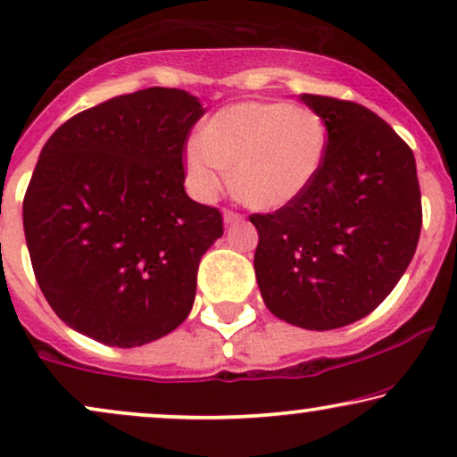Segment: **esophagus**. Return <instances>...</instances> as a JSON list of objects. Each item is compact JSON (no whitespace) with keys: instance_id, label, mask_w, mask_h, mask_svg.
<instances>
[{"instance_id":"obj_1","label":"esophagus","mask_w":457,"mask_h":457,"mask_svg":"<svg viewBox=\"0 0 457 457\" xmlns=\"http://www.w3.org/2000/svg\"><path fill=\"white\" fill-rule=\"evenodd\" d=\"M223 221L228 225L238 223V221H242V215H240V212H234V211H225L223 212Z\"/></svg>"}]
</instances>
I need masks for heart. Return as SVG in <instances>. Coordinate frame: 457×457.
Returning <instances> with one entry per match:
<instances>
[{
	"label": "heart",
	"instance_id": "obj_1",
	"mask_svg": "<svg viewBox=\"0 0 457 457\" xmlns=\"http://www.w3.org/2000/svg\"><path fill=\"white\" fill-rule=\"evenodd\" d=\"M328 129L314 109L282 101H246L212 113L187 149L189 186L211 200L229 175L234 194L257 211L297 202L319 179Z\"/></svg>",
	"mask_w": 457,
	"mask_h": 457
}]
</instances>
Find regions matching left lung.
<instances>
[{
  "label": "left lung",
  "mask_w": 457,
  "mask_h": 457,
  "mask_svg": "<svg viewBox=\"0 0 457 457\" xmlns=\"http://www.w3.org/2000/svg\"><path fill=\"white\" fill-rule=\"evenodd\" d=\"M299 101L325 120L327 160L297 202L251 215L255 276L271 314L328 331L371 314L405 274L421 194L413 152L371 109L319 95Z\"/></svg>",
  "instance_id": "left-lung-1"
}]
</instances>
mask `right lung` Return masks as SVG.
<instances>
[{"label": "right lung", "instance_id": "obj_1", "mask_svg": "<svg viewBox=\"0 0 457 457\" xmlns=\"http://www.w3.org/2000/svg\"><path fill=\"white\" fill-rule=\"evenodd\" d=\"M204 115L179 88H145L73 115L39 154L22 202L37 285L73 331L135 348L187 319L221 212L186 194L183 149Z\"/></svg>", "mask_w": 457, "mask_h": 457}]
</instances>
